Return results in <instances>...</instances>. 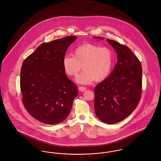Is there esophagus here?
Listing matches in <instances>:
<instances>
[{
    "instance_id": "esophagus-1",
    "label": "esophagus",
    "mask_w": 161,
    "mask_h": 161,
    "mask_svg": "<svg viewBox=\"0 0 161 161\" xmlns=\"http://www.w3.org/2000/svg\"><path fill=\"white\" fill-rule=\"evenodd\" d=\"M78 89H79V90H80V91H81V92H83V91H86V90L87 89V88H86V87H84V86H80Z\"/></svg>"
}]
</instances>
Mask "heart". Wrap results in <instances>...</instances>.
Returning a JSON list of instances; mask_svg holds the SVG:
<instances>
[{"label": "heart", "mask_w": 161, "mask_h": 161, "mask_svg": "<svg viewBox=\"0 0 161 161\" xmlns=\"http://www.w3.org/2000/svg\"><path fill=\"white\" fill-rule=\"evenodd\" d=\"M114 60V54L110 48L87 43L77 47L73 55H65L62 64L64 72L70 77L76 76L83 66L84 71L76 80L80 84H89L106 79L113 68Z\"/></svg>", "instance_id": "b5f03b06"}]
</instances>
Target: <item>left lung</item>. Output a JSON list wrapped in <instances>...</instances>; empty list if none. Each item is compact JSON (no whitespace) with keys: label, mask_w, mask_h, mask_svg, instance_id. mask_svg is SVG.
<instances>
[{"label":"left lung","mask_w":161,"mask_h":161,"mask_svg":"<svg viewBox=\"0 0 161 161\" xmlns=\"http://www.w3.org/2000/svg\"><path fill=\"white\" fill-rule=\"evenodd\" d=\"M107 41L117 53L118 63L110 75L95 87L94 108L100 120L112 124L125 119L137 107L142 93V70L129 47L112 40Z\"/></svg>","instance_id":"obj_1"}]
</instances>
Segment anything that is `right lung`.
<instances>
[{
    "label": "right lung",
    "mask_w": 161,
    "mask_h": 161,
    "mask_svg": "<svg viewBox=\"0 0 161 161\" xmlns=\"http://www.w3.org/2000/svg\"><path fill=\"white\" fill-rule=\"evenodd\" d=\"M76 38L67 36L42 43L23 61L20 81L22 103L41 123L63 121L78 95L77 86L66 76L62 64L68 46Z\"/></svg>",
    "instance_id": "1"
}]
</instances>
